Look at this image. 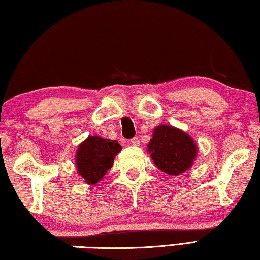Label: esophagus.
<instances>
[{
	"label": "esophagus",
	"instance_id": "esophagus-1",
	"mask_svg": "<svg viewBox=\"0 0 260 260\" xmlns=\"http://www.w3.org/2000/svg\"><path fill=\"white\" fill-rule=\"evenodd\" d=\"M131 143L133 144V146H139L140 144V140H139V138H133L131 140Z\"/></svg>",
	"mask_w": 260,
	"mask_h": 260
}]
</instances>
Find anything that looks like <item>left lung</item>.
<instances>
[{
    "mask_svg": "<svg viewBox=\"0 0 260 260\" xmlns=\"http://www.w3.org/2000/svg\"><path fill=\"white\" fill-rule=\"evenodd\" d=\"M197 144L182 129L169 125L157 126L148 144V153L161 172L180 175L192 166L197 157Z\"/></svg>",
    "mask_w": 260,
    "mask_h": 260,
    "instance_id": "obj_1",
    "label": "left lung"
}]
</instances>
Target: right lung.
<instances>
[{"label":"right lung","mask_w":260,"mask_h":260,"mask_svg":"<svg viewBox=\"0 0 260 260\" xmlns=\"http://www.w3.org/2000/svg\"><path fill=\"white\" fill-rule=\"evenodd\" d=\"M116 140L89 135L79 144L76 152L78 174L87 184H96L113 165L114 157L121 151Z\"/></svg>","instance_id":"obj_1"}]
</instances>
